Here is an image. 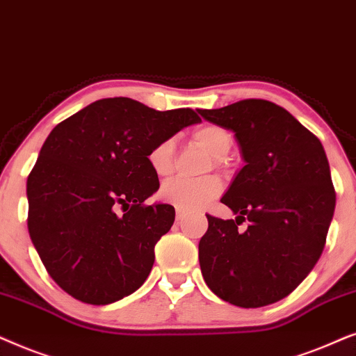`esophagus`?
Instances as JSON below:
<instances>
[{
    "label": "esophagus",
    "mask_w": 356,
    "mask_h": 356,
    "mask_svg": "<svg viewBox=\"0 0 356 356\" xmlns=\"http://www.w3.org/2000/svg\"><path fill=\"white\" fill-rule=\"evenodd\" d=\"M175 211H177V221H181L182 218H184V208L175 207Z\"/></svg>",
    "instance_id": "1"
}]
</instances>
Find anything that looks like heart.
I'll return each instance as SVG.
<instances>
[{
    "instance_id": "1",
    "label": "heart",
    "mask_w": 356,
    "mask_h": 356,
    "mask_svg": "<svg viewBox=\"0 0 356 356\" xmlns=\"http://www.w3.org/2000/svg\"><path fill=\"white\" fill-rule=\"evenodd\" d=\"M192 136L198 145L210 151L213 158H216V164L221 163L220 159L225 158L233 146V136L220 125H202L193 130ZM174 140L165 138L149 151L148 161L156 175L165 177L170 174L174 165ZM221 188V181L215 175L200 179V181L175 177L164 182V186L161 187V197L186 210H198L220 195Z\"/></svg>"
}]
</instances>
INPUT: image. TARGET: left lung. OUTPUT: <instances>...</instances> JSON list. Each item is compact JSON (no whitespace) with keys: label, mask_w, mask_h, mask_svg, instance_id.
<instances>
[{"label":"left lung","mask_w":356,"mask_h":356,"mask_svg":"<svg viewBox=\"0 0 356 356\" xmlns=\"http://www.w3.org/2000/svg\"><path fill=\"white\" fill-rule=\"evenodd\" d=\"M198 113L234 131L245 163L221 198L236 221L207 215L202 275L222 301L272 305L305 280L324 250L335 210L325 151L290 112L264 99ZM245 219L248 229L239 234Z\"/></svg>","instance_id":"obj_1"}]
</instances>
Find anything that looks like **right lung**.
Returning a JSON list of instances; mask_svg holds the SVG:
<instances>
[{"label": "right lung", "instance_id": "add662e5", "mask_svg": "<svg viewBox=\"0 0 356 356\" xmlns=\"http://www.w3.org/2000/svg\"><path fill=\"white\" fill-rule=\"evenodd\" d=\"M198 122L192 108L159 112L108 97L50 131L27 177V227L61 290L101 306L143 285L175 218L172 205L145 203L159 188L148 154Z\"/></svg>", "mask_w": 356, "mask_h": 356}]
</instances>
